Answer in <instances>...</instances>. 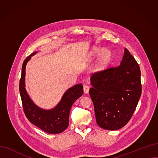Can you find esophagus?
<instances>
[{"mask_svg":"<svg viewBox=\"0 0 158 158\" xmlns=\"http://www.w3.org/2000/svg\"><path fill=\"white\" fill-rule=\"evenodd\" d=\"M83 89H84V92L85 94H88V92H89V87L88 85H84V87H83Z\"/></svg>","mask_w":158,"mask_h":158,"instance_id":"34e87169","label":"esophagus"}]
</instances>
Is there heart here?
<instances>
[{"instance_id":"heart-1","label":"heart","mask_w":158,"mask_h":158,"mask_svg":"<svg viewBox=\"0 0 158 158\" xmlns=\"http://www.w3.org/2000/svg\"><path fill=\"white\" fill-rule=\"evenodd\" d=\"M99 50L96 49L95 50L94 52L95 53H97L98 52ZM111 57V52L107 51V50H104V51H102V52L101 54V57H100V60H99V65L100 66H103L105 65L107 62L109 61Z\"/></svg>"}]
</instances>
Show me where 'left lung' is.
I'll use <instances>...</instances> for the list:
<instances>
[{
  "mask_svg": "<svg viewBox=\"0 0 158 158\" xmlns=\"http://www.w3.org/2000/svg\"><path fill=\"white\" fill-rule=\"evenodd\" d=\"M120 64L94 72L89 95L97 123L107 130H117L131 118L142 94L139 64L127 48Z\"/></svg>",
  "mask_w": 158,
  "mask_h": 158,
  "instance_id": "left-lung-1",
  "label": "left lung"
}]
</instances>
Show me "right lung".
Returning <instances> with one entry per match:
<instances>
[{
	"mask_svg": "<svg viewBox=\"0 0 158 158\" xmlns=\"http://www.w3.org/2000/svg\"><path fill=\"white\" fill-rule=\"evenodd\" d=\"M36 53L35 52L27 56L22 64L19 89L23 112L30 122L47 133H61L69 126L71 107L83 94V87L82 84H78L69 88L60 103L51 110H44L37 107L31 100L25 88L26 65L31 57Z\"/></svg>",
	"mask_w": 158,
	"mask_h": 158,
	"instance_id": "1",
	"label": "right lung"
}]
</instances>
